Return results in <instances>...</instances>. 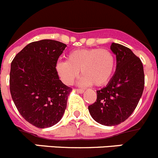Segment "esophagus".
<instances>
[{"instance_id": "1", "label": "esophagus", "mask_w": 158, "mask_h": 158, "mask_svg": "<svg viewBox=\"0 0 158 158\" xmlns=\"http://www.w3.org/2000/svg\"><path fill=\"white\" fill-rule=\"evenodd\" d=\"M76 91L77 92V93H80V94H82L84 92V89H76Z\"/></svg>"}]
</instances>
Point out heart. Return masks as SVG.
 I'll return each mask as SVG.
<instances>
[{
    "label": "heart",
    "instance_id": "heart-1",
    "mask_svg": "<svg viewBox=\"0 0 158 158\" xmlns=\"http://www.w3.org/2000/svg\"><path fill=\"white\" fill-rule=\"evenodd\" d=\"M115 57L113 53L101 48H85L71 51L68 60H60L56 71L65 84H72L77 77L80 70L82 77L79 84L100 87L107 84L115 70Z\"/></svg>",
    "mask_w": 158,
    "mask_h": 158
}]
</instances>
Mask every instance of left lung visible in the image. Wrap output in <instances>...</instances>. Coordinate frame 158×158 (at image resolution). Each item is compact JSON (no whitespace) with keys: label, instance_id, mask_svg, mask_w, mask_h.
I'll list each match as a JSON object with an SVG mask.
<instances>
[{"label":"left lung","instance_id":"obj_1","mask_svg":"<svg viewBox=\"0 0 158 158\" xmlns=\"http://www.w3.org/2000/svg\"><path fill=\"white\" fill-rule=\"evenodd\" d=\"M110 50L116 55V71L105 87L97 90L96 101L88 106L93 119L105 126L126 121L135 110L144 87L140 59L119 44L112 43Z\"/></svg>","mask_w":158,"mask_h":158}]
</instances>
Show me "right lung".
<instances>
[{
  "instance_id": "obj_1",
  "label": "right lung",
  "mask_w": 158,
  "mask_h": 158,
  "mask_svg": "<svg viewBox=\"0 0 158 158\" xmlns=\"http://www.w3.org/2000/svg\"><path fill=\"white\" fill-rule=\"evenodd\" d=\"M67 45L54 40L30 43L12 60L10 90L17 109L39 128L60 121L71 88L62 83L56 64Z\"/></svg>"
}]
</instances>
